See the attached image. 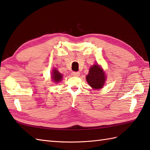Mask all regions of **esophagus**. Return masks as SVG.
Wrapping results in <instances>:
<instances>
[{
    "label": "esophagus",
    "mask_w": 150,
    "mask_h": 150,
    "mask_svg": "<svg viewBox=\"0 0 150 150\" xmlns=\"http://www.w3.org/2000/svg\"><path fill=\"white\" fill-rule=\"evenodd\" d=\"M72 76H79V72H72L71 73Z\"/></svg>",
    "instance_id": "34e87169"
}]
</instances>
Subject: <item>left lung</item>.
Instances as JSON below:
<instances>
[{
	"instance_id": "1",
	"label": "left lung",
	"mask_w": 150,
	"mask_h": 150,
	"mask_svg": "<svg viewBox=\"0 0 150 150\" xmlns=\"http://www.w3.org/2000/svg\"><path fill=\"white\" fill-rule=\"evenodd\" d=\"M105 73L98 65H94L91 67L88 74L86 76L87 83L95 89L102 88L105 81Z\"/></svg>"
}]
</instances>
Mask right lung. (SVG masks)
I'll list each match as a JSON object with an SVG mask.
<instances>
[{
    "label": "right lung",
    "mask_w": 150,
    "mask_h": 150,
    "mask_svg": "<svg viewBox=\"0 0 150 150\" xmlns=\"http://www.w3.org/2000/svg\"><path fill=\"white\" fill-rule=\"evenodd\" d=\"M52 78L53 81L55 82H58L61 81V79H62V74H61V73L59 72V71H57V69H54L53 70V72H52Z\"/></svg>",
    "instance_id": "1"
}]
</instances>
